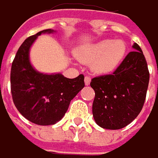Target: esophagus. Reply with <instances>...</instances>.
<instances>
[{
  "instance_id": "esophagus-1",
  "label": "esophagus",
  "mask_w": 158,
  "mask_h": 158,
  "mask_svg": "<svg viewBox=\"0 0 158 158\" xmlns=\"http://www.w3.org/2000/svg\"><path fill=\"white\" fill-rule=\"evenodd\" d=\"M90 82H91V77L85 76V84L86 85H88L90 84Z\"/></svg>"
}]
</instances>
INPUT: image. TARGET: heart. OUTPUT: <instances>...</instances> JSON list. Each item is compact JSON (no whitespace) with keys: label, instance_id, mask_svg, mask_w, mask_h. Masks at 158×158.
<instances>
[{"label":"heart","instance_id":"1","mask_svg":"<svg viewBox=\"0 0 158 158\" xmlns=\"http://www.w3.org/2000/svg\"><path fill=\"white\" fill-rule=\"evenodd\" d=\"M127 47L122 40H103L79 48L76 57L83 62L92 65V69L100 74L114 71L122 61Z\"/></svg>","mask_w":158,"mask_h":158}]
</instances>
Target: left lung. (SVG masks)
<instances>
[{
  "mask_svg": "<svg viewBox=\"0 0 158 158\" xmlns=\"http://www.w3.org/2000/svg\"><path fill=\"white\" fill-rule=\"evenodd\" d=\"M111 74L91 80L95 91L92 111L97 124L118 130L130 124L141 112L149 84L144 55L137 43Z\"/></svg>",
  "mask_w": 158,
  "mask_h": 158,
  "instance_id": "obj_1",
  "label": "left lung"
}]
</instances>
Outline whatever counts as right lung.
I'll return each mask as SVG.
<instances>
[{
    "label": "right lung",
    "instance_id": "obj_1",
    "mask_svg": "<svg viewBox=\"0 0 158 158\" xmlns=\"http://www.w3.org/2000/svg\"><path fill=\"white\" fill-rule=\"evenodd\" d=\"M45 29L27 38L18 48L11 68V92L18 111L38 125H52L66 113L71 100L85 86V76L69 79L60 73L43 74L29 61V48Z\"/></svg>",
    "mask_w": 158,
    "mask_h": 158
}]
</instances>
